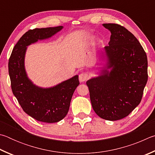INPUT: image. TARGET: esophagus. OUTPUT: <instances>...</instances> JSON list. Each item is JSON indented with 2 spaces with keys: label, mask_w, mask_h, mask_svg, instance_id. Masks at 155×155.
I'll use <instances>...</instances> for the list:
<instances>
[{
  "label": "esophagus",
  "mask_w": 155,
  "mask_h": 155,
  "mask_svg": "<svg viewBox=\"0 0 155 155\" xmlns=\"http://www.w3.org/2000/svg\"><path fill=\"white\" fill-rule=\"evenodd\" d=\"M87 79H88V74H87V73H80V74L79 75V80H80V82H85L86 80H87Z\"/></svg>",
  "instance_id": "34e87169"
}]
</instances>
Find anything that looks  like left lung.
Masks as SVG:
<instances>
[{
  "instance_id": "1",
  "label": "left lung",
  "mask_w": 155,
  "mask_h": 155,
  "mask_svg": "<svg viewBox=\"0 0 155 155\" xmlns=\"http://www.w3.org/2000/svg\"><path fill=\"white\" fill-rule=\"evenodd\" d=\"M111 32L105 47L107 68L86 82L92 106L99 117L118 120L128 116L141 102L148 81L147 56L131 32L117 24H104Z\"/></svg>"
}]
</instances>
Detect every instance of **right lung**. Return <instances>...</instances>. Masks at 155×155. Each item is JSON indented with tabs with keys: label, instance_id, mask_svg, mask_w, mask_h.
<instances>
[{
	"label": "right lung",
	"instance_id": "add662e5",
	"mask_svg": "<svg viewBox=\"0 0 155 155\" xmlns=\"http://www.w3.org/2000/svg\"><path fill=\"white\" fill-rule=\"evenodd\" d=\"M62 28L60 26L29 30L14 46L8 63L12 92L20 106L27 114L43 123H57L66 116L73 94L80 84L78 75L52 88H39L27 77L24 56L26 46L51 37Z\"/></svg>",
	"mask_w": 155,
	"mask_h": 155
}]
</instances>
